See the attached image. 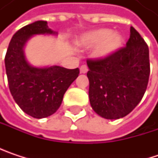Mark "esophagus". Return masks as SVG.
<instances>
[{"label":"esophagus","mask_w":158,"mask_h":158,"mask_svg":"<svg viewBox=\"0 0 158 158\" xmlns=\"http://www.w3.org/2000/svg\"><path fill=\"white\" fill-rule=\"evenodd\" d=\"M88 70H89V69H88V67L86 66V65H82L81 67H80V73H87L88 72Z\"/></svg>","instance_id":"obj_1"}]
</instances>
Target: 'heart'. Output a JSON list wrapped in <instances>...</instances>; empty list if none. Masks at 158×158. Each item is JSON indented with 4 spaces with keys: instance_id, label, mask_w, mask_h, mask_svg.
Returning a JSON list of instances; mask_svg holds the SVG:
<instances>
[{
    "instance_id": "obj_1",
    "label": "heart",
    "mask_w": 158,
    "mask_h": 158,
    "mask_svg": "<svg viewBox=\"0 0 158 158\" xmlns=\"http://www.w3.org/2000/svg\"><path fill=\"white\" fill-rule=\"evenodd\" d=\"M123 37L121 34L111 32L110 29L102 28L83 35L79 43L85 48H92L96 46L94 49V56L96 58H106L113 55L122 48L123 44Z\"/></svg>"
}]
</instances>
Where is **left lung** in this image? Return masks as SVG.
<instances>
[{
    "label": "left lung",
    "mask_w": 158,
    "mask_h": 158,
    "mask_svg": "<svg viewBox=\"0 0 158 158\" xmlns=\"http://www.w3.org/2000/svg\"><path fill=\"white\" fill-rule=\"evenodd\" d=\"M89 97L100 116L116 120L129 114L141 102L150 75L149 49L133 27L126 47L102 59H88Z\"/></svg>",
    "instance_id": "8db88e82"
}]
</instances>
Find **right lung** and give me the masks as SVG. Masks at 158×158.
Wrapping results in <instances>:
<instances>
[{
	"mask_svg": "<svg viewBox=\"0 0 158 158\" xmlns=\"http://www.w3.org/2000/svg\"><path fill=\"white\" fill-rule=\"evenodd\" d=\"M54 34L56 33L48 28L46 21L25 25L14 35L5 55L11 94L22 110L36 119L48 117L57 110L65 92L79 74V68H35L27 62L23 48L30 37Z\"/></svg>",
	"mask_w": 158,
	"mask_h": 158,
	"instance_id": "obj_1",
	"label": "right lung"
}]
</instances>
